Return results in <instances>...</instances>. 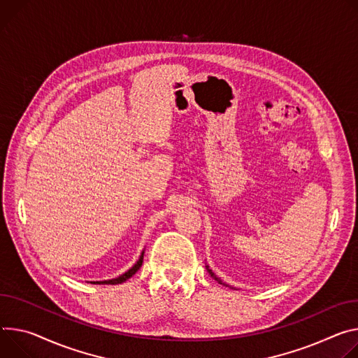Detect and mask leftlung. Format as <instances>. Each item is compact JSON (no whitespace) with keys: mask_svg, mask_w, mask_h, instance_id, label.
Returning a JSON list of instances; mask_svg holds the SVG:
<instances>
[{"mask_svg":"<svg viewBox=\"0 0 358 358\" xmlns=\"http://www.w3.org/2000/svg\"><path fill=\"white\" fill-rule=\"evenodd\" d=\"M206 267H207V270H208V273H210V275H211V277H213V278H214V280H215V281H217V282H220V284H222V285H227V284H225V282H222V280H221V278H218V277H217V275H215V274H214V273H213V270H210V267H208V266H206Z\"/></svg>","mask_w":358,"mask_h":358,"instance_id":"8db88e82","label":"left lung"}]
</instances>
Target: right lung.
<instances>
[{
	"label": "right lung",
	"instance_id": "right-lung-1",
	"mask_svg": "<svg viewBox=\"0 0 358 358\" xmlns=\"http://www.w3.org/2000/svg\"><path fill=\"white\" fill-rule=\"evenodd\" d=\"M143 258H144V250H143V252H141V255H140V258L137 259V263L129 268L128 271H125L124 274H121V275H118L117 278H111V280H104V281H91L92 284H121V282H124V281H127L128 278H131L138 270H140V267H141V264H143Z\"/></svg>",
	"mask_w": 358,
	"mask_h": 358
}]
</instances>
